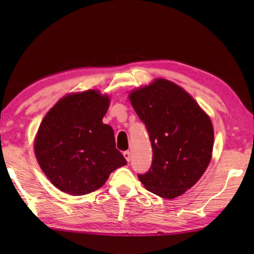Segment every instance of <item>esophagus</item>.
<instances>
[{
	"label": "esophagus",
	"instance_id": "1",
	"mask_svg": "<svg viewBox=\"0 0 254 254\" xmlns=\"http://www.w3.org/2000/svg\"><path fill=\"white\" fill-rule=\"evenodd\" d=\"M123 156H124V157H126V159L127 161H130V159H131V152H130V150H126V152L123 153Z\"/></svg>",
	"mask_w": 254,
	"mask_h": 254
}]
</instances>
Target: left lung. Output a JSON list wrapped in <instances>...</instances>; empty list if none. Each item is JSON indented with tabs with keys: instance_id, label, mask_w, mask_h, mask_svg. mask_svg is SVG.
<instances>
[{
	"instance_id": "left-lung-1",
	"label": "left lung",
	"mask_w": 254,
	"mask_h": 254,
	"mask_svg": "<svg viewBox=\"0 0 254 254\" xmlns=\"http://www.w3.org/2000/svg\"><path fill=\"white\" fill-rule=\"evenodd\" d=\"M134 110L148 132L152 166L137 175L148 191L174 198L193 187L212 157L213 126L180 86L157 79L130 94Z\"/></svg>"
}]
</instances>
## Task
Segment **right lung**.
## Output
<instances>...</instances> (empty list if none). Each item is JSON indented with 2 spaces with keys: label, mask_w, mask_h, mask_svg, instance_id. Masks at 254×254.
Returning <instances> with one entry per match:
<instances>
[{
  "label": "right lung",
  "mask_w": 254,
  "mask_h": 254,
  "mask_svg": "<svg viewBox=\"0 0 254 254\" xmlns=\"http://www.w3.org/2000/svg\"><path fill=\"white\" fill-rule=\"evenodd\" d=\"M109 98L96 90L68 95L42 120L35 141L38 163L61 191L84 195L98 190L127 165L116 148L115 132L102 118Z\"/></svg>",
  "instance_id": "obj_1"
}]
</instances>
